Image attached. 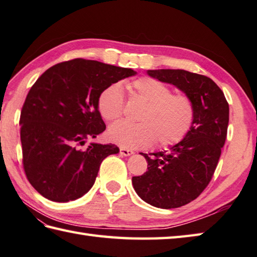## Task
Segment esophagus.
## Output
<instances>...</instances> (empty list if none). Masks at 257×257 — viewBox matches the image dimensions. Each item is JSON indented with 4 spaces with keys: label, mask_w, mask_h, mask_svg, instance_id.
Returning <instances> with one entry per match:
<instances>
[{
    "label": "esophagus",
    "mask_w": 257,
    "mask_h": 257,
    "mask_svg": "<svg viewBox=\"0 0 257 257\" xmlns=\"http://www.w3.org/2000/svg\"><path fill=\"white\" fill-rule=\"evenodd\" d=\"M120 154L127 157V156H132L134 154V152L130 149H127V148H120Z\"/></svg>",
    "instance_id": "1"
}]
</instances>
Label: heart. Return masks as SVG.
Wrapping results in <instances>:
<instances>
[{"mask_svg":"<svg viewBox=\"0 0 257 257\" xmlns=\"http://www.w3.org/2000/svg\"><path fill=\"white\" fill-rule=\"evenodd\" d=\"M133 95L143 100L144 107L134 123L119 121L108 130L110 142L122 148H144L155 140L159 146L179 143L192 128L195 117L194 104L187 95L173 94L167 84L142 77L128 84ZM98 109L108 121L118 119L123 112V92L120 83L104 88L98 98Z\"/></svg>","mask_w":257,"mask_h":257,"instance_id":"obj_1","label":"heart"}]
</instances>
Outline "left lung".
<instances>
[{"label":"left lung","mask_w":257,"mask_h":257,"mask_svg":"<svg viewBox=\"0 0 257 257\" xmlns=\"http://www.w3.org/2000/svg\"><path fill=\"white\" fill-rule=\"evenodd\" d=\"M192 100L195 117L186 137L169 150L142 154L148 170L133 177L136 193L158 208H177L196 199L212 179L227 136L229 107L212 79L186 70H148Z\"/></svg>","instance_id":"left-lung-1"}]
</instances>
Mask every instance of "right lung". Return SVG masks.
Instances as JSON below:
<instances>
[{"label": "right lung", "mask_w": 257, "mask_h": 257, "mask_svg": "<svg viewBox=\"0 0 257 257\" xmlns=\"http://www.w3.org/2000/svg\"><path fill=\"white\" fill-rule=\"evenodd\" d=\"M133 69L74 59L48 69L30 89L22 107L23 168L34 189L52 202L87 194L102 160L118 154L112 144L91 143L104 132L98 98L104 88L135 75Z\"/></svg>", "instance_id": "obj_1"}]
</instances>
